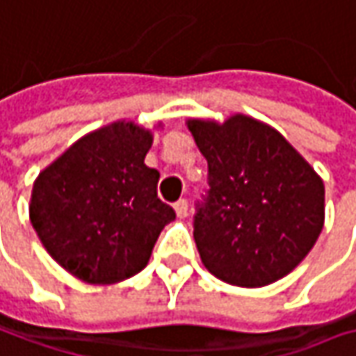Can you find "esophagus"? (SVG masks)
<instances>
[{"instance_id": "obj_1", "label": "esophagus", "mask_w": 356, "mask_h": 356, "mask_svg": "<svg viewBox=\"0 0 356 356\" xmlns=\"http://www.w3.org/2000/svg\"><path fill=\"white\" fill-rule=\"evenodd\" d=\"M175 213H177V217H187V213H189V203H187V199H179L177 203H175Z\"/></svg>"}]
</instances>
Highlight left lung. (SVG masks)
Returning <instances> with one entry per match:
<instances>
[{
	"mask_svg": "<svg viewBox=\"0 0 356 356\" xmlns=\"http://www.w3.org/2000/svg\"><path fill=\"white\" fill-rule=\"evenodd\" d=\"M187 125L209 167V189L193 217L203 265L229 285L279 281L323 231V181L281 133L257 119Z\"/></svg>",
	"mask_w": 356,
	"mask_h": 356,
	"instance_id": "8db88e82",
	"label": "left lung"
}]
</instances>
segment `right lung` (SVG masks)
<instances>
[{
  "mask_svg": "<svg viewBox=\"0 0 356 356\" xmlns=\"http://www.w3.org/2000/svg\"><path fill=\"white\" fill-rule=\"evenodd\" d=\"M151 133L119 121L81 137L33 183L29 219L73 277L109 285L147 265L175 211L157 197L159 171L145 165Z\"/></svg>",
  "mask_w": 356,
  "mask_h": 356,
  "instance_id": "obj_1",
  "label": "right lung"
}]
</instances>
